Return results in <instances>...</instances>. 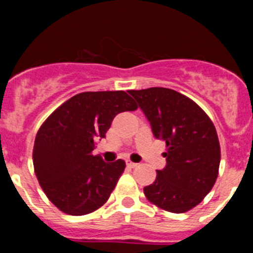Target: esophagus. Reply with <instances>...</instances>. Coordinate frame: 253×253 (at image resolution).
Masks as SVG:
<instances>
[{
	"instance_id": "obj_1",
	"label": "esophagus",
	"mask_w": 253,
	"mask_h": 253,
	"mask_svg": "<svg viewBox=\"0 0 253 253\" xmlns=\"http://www.w3.org/2000/svg\"><path fill=\"white\" fill-rule=\"evenodd\" d=\"M126 166L128 167H130V169H134V167L137 166V163H134V162H131V161H126Z\"/></svg>"
}]
</instances>
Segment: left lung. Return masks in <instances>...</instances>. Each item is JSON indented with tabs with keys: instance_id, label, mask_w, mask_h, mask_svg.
<instances>
[{
	"instance_id": "8db88e82",
	"label": "left lung",
	"mask_w": 253,
	"mask_h": 253,
	"mask_svg": "<svg viewBox=\"0 0 253 253\" xmlns=\"http://www.w3.org/2000/svg\"><path fill=\"white\" fill-rule=\"evenodd\" d=\"M129 93L147 116L154 137L166 142V167L144 187V195L171 213L189 211L203 202L218 177L220 146L213 122L196 102L171 88Z\"/></svg>"
}]
</instances>
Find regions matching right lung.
<instances>
[{
    "instance_id": "obj_1",
    "label": "right lung",
    "mask_w": 253,
    "mask_h": 253,
    "mask_svg": "<svg viewBox=\"0 0 253 253\" xmlns=\"http://www.w3.org/2000/svg\"><path fill=\"white\" fill-rule=\"evenodd\" d=\"M124 91L82 92L67 100L42 124L33 163L40 186L55 207L69 215L90 214L107 202L125 169L93 156L119 113L137 110Z\"/></svg>"
}]
</instances>
